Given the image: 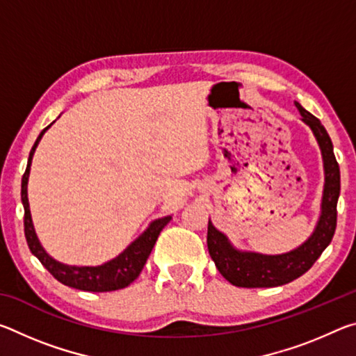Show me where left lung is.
I'll return each mask as SVG.
<instances>
[{
	"label": "left lung",
	"mask_w": 356,
	"mask_h": 356,
	"mask_svg": "<svg viewBox=\"0 0 356 356\" xmlns=\"http://www.w3.org/2000/svg\"><path fill=\"white\" fill-rule=\"evenodd\" d=\"M295 105L301 118L309 125L322 149L325 166V190L322 215L312 236L300 248L280 256H264L256 252L234 250L226 236L216 231L209 221L207 246L218 272L237 287H276L300 278L314 265L334 236L337 222V197L341 191V172L333 152L328 131L314 114L306 111L298 102Z\"/></svg>",
	"instance_id": "8db88e82"
}]
</instances>
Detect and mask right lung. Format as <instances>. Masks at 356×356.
<instances>
[{
  "mask_svg": "<svg viewBox=\"0 0 356 356\" xmlns=\"http://www.w3.org/2000/svg\"><path fill=\"white\" fill-rule=\"evenodd\" d=\"M50 125H48V127H50ZM48 127L42 130L39 138L35 140L31 152H29L26 171L22 177V202H23V207H25L23 225H25V237H26L29 250H31L33 254L39 259L40 264L44 265L48 272L55 276L59 282H63L64 286L80 289V291H86V292H111V291H118V289L127 287L138 278V276H140L144 264H146L150 251H152L156 238L160 236L161 229L170 222L171 216H165V218L155 220L152 225L144 231L143 236L138 237L127 250L120 252L116 259H113V261L106 262L104 265H99V267H72V265L59 264L58 261H55V259H51L47 254L45 250L40 246L38 236H35L34 232L31 212H29V204H28V193H26L29 166H31L34 150L38 147L42 135L45 134Z\"/></svg>",
  "mask_w": 356,
  "mask_h": 356,
  "instance_id": "add662e5",
  "label": "right lung"
}]
</instances>
